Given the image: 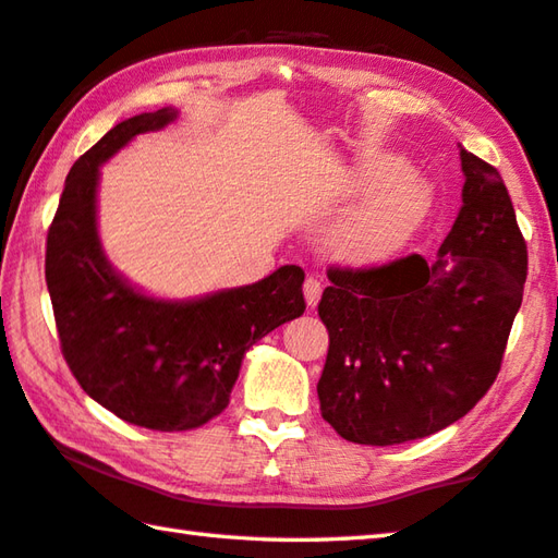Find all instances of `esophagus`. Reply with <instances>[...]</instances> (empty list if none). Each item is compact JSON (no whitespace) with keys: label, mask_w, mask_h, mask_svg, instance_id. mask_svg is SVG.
Instances as JSON below:
<instances>
[{"label":"esophagus","mask_w":558,"mask_h":558,"mask_svg":"<svg viewBox=\"0 0 558 558\" xmlns=\"http://www.w3.org/2000/svg\"><path fill=\"white\" fill-rule=\"evenodd\" d=\"M320 291H324V287H320V281H318V279L308 277V279L304 281V299H306V304H308L311 308L318 306V301H320Z\"/></svg>","instance_id":"34e87169"}]
</instances>
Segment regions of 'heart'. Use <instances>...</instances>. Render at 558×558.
<instances>
[{"label": "heart", "instance_id": "heart-1", "mask_svg": "<svg viewBox=\"0 0 558 558\" xmlns=\"http://www.w3.org/2000/svg\"><path fill=\"white\" fill-rule=\"evenodd\" d=\"M343 189H373L330 238L336 257L348 264H377L402 250L426 220L434 195L432 185L392 154L363 156L343 173Z\"/></svg>", "mask_w": 558, "mask_h": 558}]
</instances>
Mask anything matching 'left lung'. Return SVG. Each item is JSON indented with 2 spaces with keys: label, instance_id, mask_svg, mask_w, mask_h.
I'll use <instances>...</instances> for the list:
<instances>
[{
  "label": "left lung",
  "instance_id": "8db88e82",
  "mask_svg": "<svg viewBox=\"0 0 558 558\" xmlns=\"http://www.w3.org/2000/svg\"><path fill=\"white\" fill-rule=\"evenodd\" d=\"M463 205L432 259L330 269L318 304L320 414L345 441L395 446L451 426L495 383L522 306L526 244L502 175L461 146Z\"/></svg>",
  "mask_w": 558,
  "mask_h": 558
}]
</instances>
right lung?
Wrapping results in <instances>:
<instances>
[{
	"label": "right lung",
	"mask_w": 558,
	"mask_h": 558,
	"mask_svg": "<svg viewBox=\"0 0 558 558\" xmlns=\"http://www.w3.org/2000/svg\"><path fill=\"white\" fill-rule=\"evenodd\" d=\"M175 117L173 107L134 114L87 149L68 173L46 240V284L68 367L97 404L154 432H189L218 416L244 353L306 311L296 264L247 287L171 301L132 287L107 259L97 234L100 166Z\"/></svg>",
	"instance_id": "add662e5"
}]
</instances>
